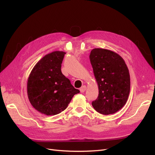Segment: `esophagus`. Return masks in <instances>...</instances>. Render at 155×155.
Segmentation results:
<instances>
[{"instance_id": "esophagus-1", "label": "esophagus", "mask_w": 155, "mask_h": 155, "mask_svg": "<svg viewBox=\"0 0 155 155\" xmlns=\"http://www.w3.org/2000/svg\"><path fill=\"white\" fill-rule=\"evenodd\" d=\"M86 89H87V87L85 85H83L82 87L80 88V91L81 92L83 93L86 91Z\"/></svg>"}]
</instances>
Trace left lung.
Masks as SVG:
<instances>
[{"label":"left lung","mask_w":155,"mask_h":155,"mask_svg":"<svg viewBox=\"0 0 155 155\" xmlns=\"http://www.w3.org/2000/svg\"><path fill=\"white\" fill-rule=\"evenodd\" d=\"M90 60L99 87V96L93 101L94 109L104 115L112 114L126 104L130 92V75L122 57L112 51L94 48Z\"/></svg>","instance_id":"obj_1"}]
</instances>
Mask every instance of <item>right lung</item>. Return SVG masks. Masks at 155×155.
Here are the masks:
<instances>
[{
    "label": "right lung",
    "mask_w": 155,
    "mask_h": 155,
    "mask_svg": "<svg viewBox=\"0 0 155 155\" xmlns=\"http://www.w3.org/2000/svg\"><path fill=\"white\" fill-rule=\"evenodd\" d=\"M66 53L55 51L46 54L31 71L27 83L29 101L36 110L54 116L67 109L72 97L80 92L61 71Z\"/></svg>",
    "instance_id": "1"
}]
</instances>
